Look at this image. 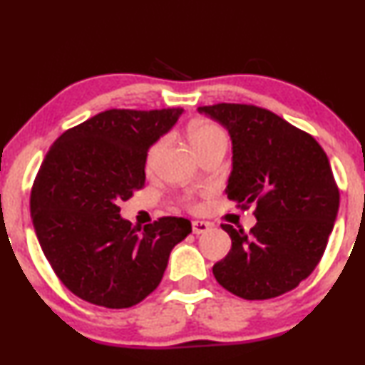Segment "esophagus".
Listing matches in <instances>:
<instances>
[{
    "mask_svg": "<svg viewBox=\"0 0 365 365\" xmlns=\"http://www.w3.org/2000/svg\"><path fill=\"white\" fill-rule=\"evenodd\" d=\"M210 225L205 221H194L192 222V231H194V235H204V232L209 231Z\"/></svg>",
    "mask_w": 365,
    "mask_h": 365,
    "instance_id": "obj_1",
    "label": "esophagus"
}]
</instances>
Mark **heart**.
Segmentation results:
<instances>
[{
  "instance_id": "heart-1",
  "label": "heart",
  "mask_w": 365,
  "mask_h": 365,
  "mask_svg": "<svg viewBox=\"0 0 365 365\" xmlns=\"http://www.w3.org/2000/svg\"><path fill=\"white\" fill-rule=\"evenodd\" d=\"M188 139H190L192 148H194L199 155H202L204 151H209V149L212 148H227V143H230L226 130L222 129L221 125L214 124V122H197V124H194L188 129ZM163 148L165 139H158L151 144V148H149L146 153V160H144L146 170L151 171L155 168ZM188 207L197 209V204L194 200H188Z\"/></svg>"
}]
</instances>
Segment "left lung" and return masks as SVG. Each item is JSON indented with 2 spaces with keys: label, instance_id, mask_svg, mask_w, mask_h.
Instances as JSON below:
<instances>
[{
  "label": "left lung",
  "instance_id": "left-lung-1",
  "mask_svg": "<svg viewBox=\"0 0 365 365\" xmlns=\"http://www.w3.org/2000/svg\"><path fill=\"white\" fill-rule=\"evenodd\" d=\"M225 125L232 143L227 199L255 205L250 232L222 225L230 253L212 267L226 291L272 299L308 279L335 225L340 192L327 153L313 135L267 108L217 103L197 108Z\"/></svg>",
  "mask_w": 365,
  "mask_h": 365
}]
</instances>
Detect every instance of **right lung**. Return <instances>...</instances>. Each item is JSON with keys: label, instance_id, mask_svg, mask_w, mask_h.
I'll return each mask as SVG.
<instances>
[{"label": "right lung", "instance_id": "obj_1", "mask_svg": "<svg viewBox=\"0 0 365 365\" xmlns=\"http://www.w3.org/2000/svg\"><path fill=\"white\" fill-rule=\"evenodd\" d=\"M183 108H112L68 129L35 177L30 212L52 270L74 296L124 309L160 285L171 250L192 232L183 217L144 227L120 217V204L146 182L151 144Z\"/></svg>", "mask_w": 365, "mask_h": 365}]
</instances>
